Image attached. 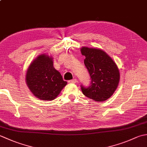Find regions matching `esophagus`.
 Listing matches in <instances>:
<instances>
[{"instance_id":"esophagus-1","label":"esophagus","mask_w":147,"mask_h":147,"mask_svg":"<svg viewBox=\"0 0 147 147\" xmlns=\"http://www.w3.org/2000/svg\"><path fill=\"white\" fill-rule=\"evenodd\" d=\"M68 82L70 83H76L77 82V80H76V79H73V80L68 81Z\"/></svg>"}]
</instances>
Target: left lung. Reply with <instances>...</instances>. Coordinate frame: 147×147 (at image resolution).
<instances>
[{"label":"left lung","instance_id":"8db88e82","mask_svg":"<svg viewBox=\"0 0 147 147\" xmlns=\"http://www.w3.org/2000/svg\"><path fill=\"white\" fill-rule=\"evenodd\" d=\"M81 52L85 56L84 63L92 80L89 87L82 86V91L93 100L104 102L114 94L119 85L120 73L117 65L100 49L83 47Z\"/></svg>","mask_w":147,"mask_h":147}]
</instances>
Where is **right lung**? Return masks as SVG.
I'll return each instance as SVG.
<instances>
[{"mask_svg":"<svg viewBox=\"0 0 147 147\" xmlns=\"http://www.w3.org/2000/svg\"><path fill=\"white\" fill-rule=\"evenodd\" d=\"M52 56L43 54L31 62L26 71V83L30 92L42 100H52L67 85L53 65Z\"/></svg>","mask_w":147,"mask_h":147,"instance_id":"obj_1","label":"right lung"}]
</instances>
